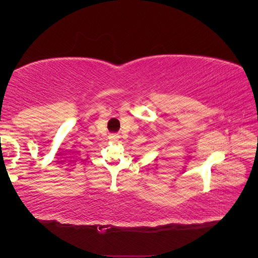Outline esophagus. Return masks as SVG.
Wrapping results in <instances>:
<instances>
[{
    "instance_id": "esophagus-1",
    "label": "esophagus",
    "mask_w": 258,
    "mask_h": 258,
    "mask_svg": "<svg viewBox=\"0 0 258 258\" xmlns=\"http://www.w3.org/2000/svg\"><path fill=\"white\" fill-rule=\"evenodd\" d=\"M108 139H110L111 141H113V142H116V141H118L119 136H118V135H116V134H114V135H111L110 137H108Z\"/></svg>"
}]
</instances>
